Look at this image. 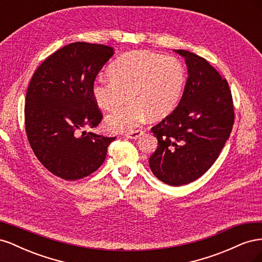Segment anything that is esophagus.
Returning a JSON list of instances; mask_svg holds the SVG:
<instances>
[{
	"label": "esophagus",
	"mask_w": 262,
	"mask_h": 262,
	"mask_svg": "<svg viewBox=\"0 0 262 262\" xmlns=\"http://www.w3.org/2000/svg\"><path fill=\"white\" fill-rule=\"evenodd\" d=\"M143 133L141 130H136V131H132V132H129L125 134V138L126 139H130V140H137L141 137V134Z\"/></svg>",
	"instance_id": "esophagus-1"
}]
</instances>
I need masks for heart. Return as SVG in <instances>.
I'll return each instance as SVG.
<instances>
[{"mask_svg":"<svg viewBox=\"0 0 262 262\" xmlns=\"http://www.w3.org/2000/svg\"><path fill=\"white\" fill-rule=\"evenodd\" d=\"M110 78H100L92 89L96 104L107 112L131 102L106 118L109 132H132L146 117L161 119L176 107L184 91L186 72L172 55L133 51L118 58L108 68Z\"/></svg>","mask_w":262,"mask_h":262,"instance_id":"1","label":"heart"}]
</instances>
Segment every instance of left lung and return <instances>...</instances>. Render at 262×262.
I'll return each mask as SVG.
<instances>
[{"mask_svg":"<svg viewBox=\"0 0 262 262\" xmlns=\"http://www.w3.org/2000/svg\"><path fill=\"white\" fill-rule=\"evenodd\" d=\"M185 58L188 78L177 108L150 131L158 141L149 157L156 178L169 186L200 178L217 160L234 124L231 90L210 63L192 52Z\"/></svg>","mask_w":262,"mask_h":262,"instance_id":"obj_1","label":"left lung"}]
</instances>
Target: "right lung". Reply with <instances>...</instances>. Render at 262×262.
Wrapping results in <instances>:
<instances>
[{
    "label": "right lung",
    "instance_id": "1",
    "mask_svg": "<svg viewBox=\"0 0 262 262\" xmlns=\"http://www.w3.org/2000/svg\"><path fill=\"white\" fill-rule=\"evenodd\" d=\"M114 53L109 46L70 43L47 58L28 85L25 126L29 144L45 167L64 180L97 170L116 139L81 132L101 121L92 89Z\"/></svg>",
    "mask_w": 262,
    "mask_h": 262
}]
</instances>
